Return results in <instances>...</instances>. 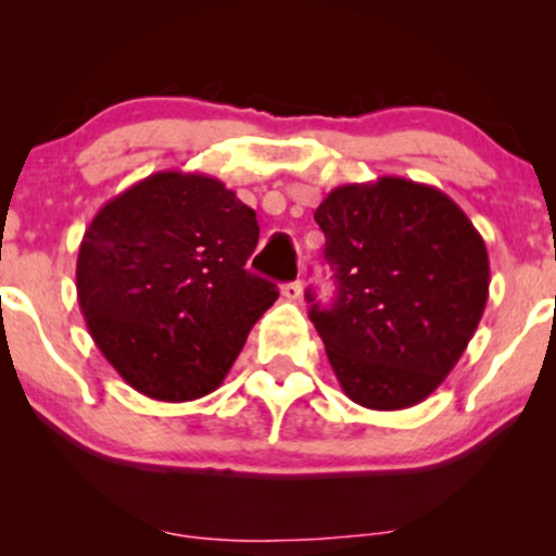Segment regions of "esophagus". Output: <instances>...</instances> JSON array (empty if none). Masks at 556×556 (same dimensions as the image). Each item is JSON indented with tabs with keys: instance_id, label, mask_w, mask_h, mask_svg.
Instances as JSON below:
<instances>
[{
	"instance_id": "1",
	"label": "esophagus",
	"mask_w": 556,
	"mask_h": 556,
	"mask_svg": "<svg viewBox=\"0 0 556 556\" xmlns=\"http://www.w3.org/2000/svg\"><path fill=\"white\" fill-rule=\"evenodd\" d=\"M282 295H285V300H292V303H295V300H300V295H303V282L295 279V282L282 285Z\"/></svg>"
}]
</instances>
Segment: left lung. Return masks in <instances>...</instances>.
<instances>
[{
	"label": "left lung",
	"instance_id": "obj_1",
	"mask_svg": "<svg viewBox=\"0 0 556 556\" xmlns=\"http://www.w3.org/2000/svg\"><path fill=\"white\" fill-rule=\"evenodd\" d=\"M314 219L337 300L308 316L342 392L371 410L418 405L473 340L489 300L486 242L450 195L405 177L340 185Z\"/></svg>",
	"mask_w": 556,
	"mask_h": 556
}]
</instances>
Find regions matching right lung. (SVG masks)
<instances>
[{"label":"right lung","mask_w":556,"mask_h":556,"mask_svg":"<svg viewBox=\"0 0 556 556\" xmlns=\"http://www.w3.org/2000/svg\"><path fill=\"white\" fill-rule=\"evenodd\" d=\"M256 212L201 172L149 175L99 208L75 287L96 348L151 400L214 392L279 298L245 269Z\"/></svg>","instance_id":"1"}]
</instances>
